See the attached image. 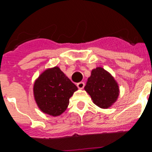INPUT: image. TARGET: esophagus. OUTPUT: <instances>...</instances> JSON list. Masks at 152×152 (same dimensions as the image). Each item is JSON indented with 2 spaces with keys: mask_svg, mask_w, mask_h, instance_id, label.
Returning a JSON list of instances; mask_svg holds the SVG:
<instances>
[{
  "mask_svg": "<svg viewBox=\"0 0 152 152\" xmlns=\"http://www.w3.org/2000/svg\"><path fill=\"white\" fill-rule=\"evenodd\" d=\"M84 85H85V84H84V82H79L77 83V88H79V89H83V88H84Z\"/></svg>",
  "mask_w": 152,
  "mask_h": 152,
  "instance_id": "esophagus-1",
  "label": "esophagus"
}]
</instances>
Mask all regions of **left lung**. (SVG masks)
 <instances>
[{"instance_id": "1", "label": "left lung", "mask_w": 152, "mask_h": 152, "mask_svg": "<svg viewBox=\"0 0 152 152\" xmlns=\"http://www.w3.org/2000/svg\"><path fill=\"white\" fill-rule=\"evenodd\" d=\"M84 89L94 103L100 108L110 107L119 96V88L116 80L102 68H96L91 72Z\"/></svg>"}]
</instances>
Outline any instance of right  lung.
I'll use <instances>...</instances> for the list:
<instances>
[{
    "instance_id": "obj_1",
    "label": "right lung",
    "mask_w": 152,
    "mask_h": 152,
    "mask_svg": "<svg viewBox=\"0 0 152 152\" xmlns=\"http://www.w3.org/2000/svg\"><path fill=\"white\" fill-rule=\"evenodd\" d=\"M77 86L65 76L59 68L46 70L34 84V96L42 111L51 116H59L69 104L70 97Z\"/></svg>"
}]
</instances>
